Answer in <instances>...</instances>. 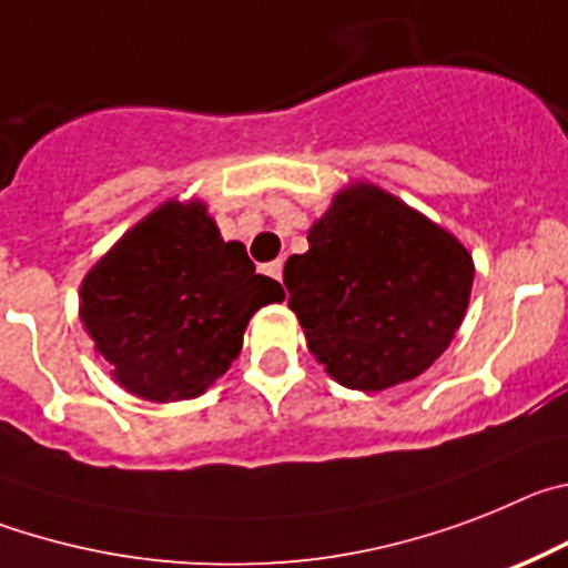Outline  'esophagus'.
<instances>
[{"mask_svg": "<svg viewBox=\"0 0 568 568\" xmlns=\"http://www.w3.org/2000/svg\"><path fill=\"white\" fill-rule=\"evenodd\" d=\"M263 272L272 280H283V260H274V263L263 265Z\"/></svg>", "mask_w": 568, "mask_h": 568, "instance_id": "1", "label": "esophagus"}]
</instances>
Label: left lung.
<instances>
[{"mask_svg": "<svg viewBox=\"0 0 568 568\" xmlns=\"http://www.w3.org/2000/svg\"><path fill=\"white\" fill-rule=\"evenodd\" d=\"M473 277L456 234L367 181L336 192L283 272L314 359L362 393L416 379L447 351Z\"/></svg>", "mask_w": 568, "mask_h": 568, "instance_id": "8db88e82", "label": "left lung"}]
</instances>
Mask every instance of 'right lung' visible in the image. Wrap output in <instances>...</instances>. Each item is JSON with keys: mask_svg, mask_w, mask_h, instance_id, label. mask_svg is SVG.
<instances>
[{"mask_svg": "<svg viewBox=\"0 0 568 568\" xmlns=\"http://www.w3.org/2000/svg\"><path fill=\"white\" fill-rule=\"evenodd\" d=\"M283 300L201 197H172L84 274L79 320L115 385L166 405L203 396L240 356L248 320Z\"/></svg>", "mask_w": 568, "mask_h": 568, "instance_id": "right-lung-1", "label": "right lung"}]
</instances>
